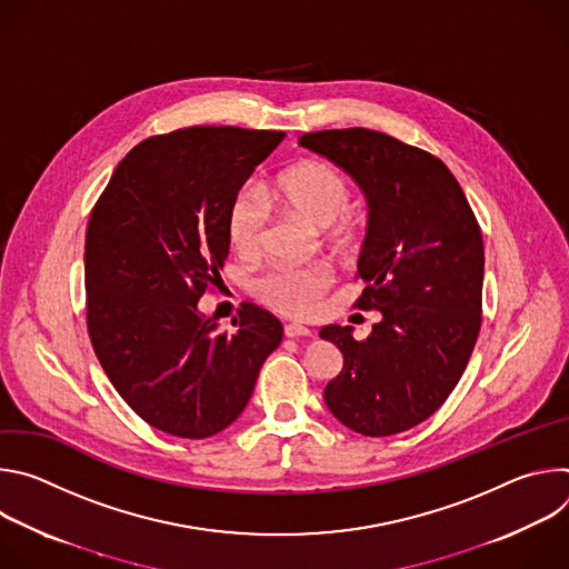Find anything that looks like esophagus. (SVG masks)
Returning a JSON list of instances; mask_svg holds the SVG:
<instances>
[{
	"mask_svg": "<svg viewBox=\"0 0 569 569\" xmlns=\"http://www.w3.org/2000/svg\"><path fill=\"white\" fill-rule=\"evenodd\" d=\"M283 333H286V338H308L312 331L308 327H303V323H286Z\"/></svg>",
	"mask_w": 569,
	"mask_h": 569,
	"instance_id": "34e87169",
	"label": "esophagus"
}]
</instances>
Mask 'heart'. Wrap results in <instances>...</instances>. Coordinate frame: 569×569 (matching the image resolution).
I'll use <instances>...</instances> for the list:
<instances>
[{
    "mask_svg": "<svg viewBox=\"0 0 569 569\" xmlns=\"http://www.w3.org/2000/svg\"><path fill=\"white\" fill-rule=\"evenodd\" d=\"M351 200V184L338 169L323 161H301L283 171L268 191L246 187L236 193L227 216L229 240L242 257H257L263 248L272 209L292 213L312 227L329 229L349 213ZM340 231L342 227L338 224L333 233ZM331 281V268L323 263L274 266L254 279L252 292L277 312L306 317Z\"/></svg>",
    "mask_w": 569,
    "mask_h": 569,
    "instance_id": "heart-1",
    "label": "heart"
}]
</instances>
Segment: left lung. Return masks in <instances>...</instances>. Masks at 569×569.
<instances>
[{
	"label": "left lung",
	"instance_id": "1",
	"mask_svg": "<svg viewBox=\"0 0 569 569\" xmlns=\"http://www.w3.org/2000/svg\"><path fill=\"white\" fill-rule=\"evenodd\" d=\"M299 146L331 159L367 198L356 303L380 312L367 340L338 323L319 331L345 358L323 402L358 435L405 432L441 408L477 342L479 224L448 167L421 148L369 128L308 132Z\"/></svg>",
	"mask_w": 569,
	"mask_h": 569
}]
</instances>
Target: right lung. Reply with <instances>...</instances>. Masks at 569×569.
<instances>
[{"label": "right lung", "mask_w": 569, "mask_h": 569, "mask_svg": "<svg viewBox=\"0 0 569 569\" xmlns=\"http://www.w3.org/2000/svg\"><path fill=\"white\" fill-rule=\"evenodd\" d=\"M283 132L193 126L134 146L99 198L86 236L88 331L110 382L152 428L207 439L231 426L283 338L242 303L233 333L200 297L229 254L231 200Z\"/></svg>", "instance_id": "add662e5"}]
</instances>
